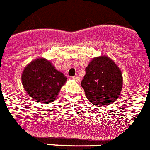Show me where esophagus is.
<instances>
[{
  "instance_id": "esophagus-1",
  "label": "esophagus",
  "mask_w": 150,
  "mask_h": 150,
  "mask_svg": "<svg viewBox=\"0 0 150 150\" xmlns=\"http://www.w3.org/2000/svg\"><path fill=\"white\" fill-rule=\"evenodd\" d=\"M71 79H73V80H75V81H79V80H80L79 76H73V77H71Z\"/></svg>"
}]
</instances>
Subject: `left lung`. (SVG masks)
I'll list each match as a JSON object with an SVG mask.
<instances>
[{
	"mask_svg": "<svg viewBox=\"0 0 150 150\" xmlns=\"http://www.w3.org/2000/svg\"><path fill=\"white\" fill-rule=\"evenodd\" d=\"M81 85L88 100L94 105L102 107L114 103L123 86L120 69L107 56L94 58L85 69Z\"/></svg>",
	"mask_w": 150,
	"mask_h": 150,
	"instance_id": "obj_1",
	"label": "left lung"
}]
</instances>
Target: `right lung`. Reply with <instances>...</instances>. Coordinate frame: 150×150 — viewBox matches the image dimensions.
Masks as SVG:
<instances>
[{"instance_id": "add662e5", "label": "right lung", "mask_w": 150, "mask_h": 150, "mask_svg": "<svg viewBox=\"0 0 150 150\" xmlns=\"http://www.w3.org/2000/svg\"><path fill=\"white\" fill-rule=\"evenodd\" d=\"M23 88L37 102L50 103L56 99L67 79L50 61L39 59L30 62L22 74Z\"/></svg>"}]
</instances>
